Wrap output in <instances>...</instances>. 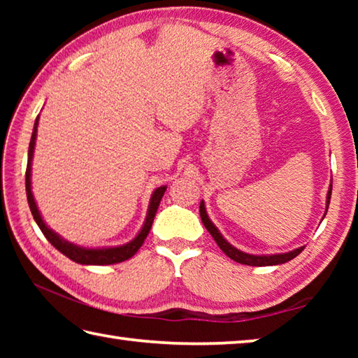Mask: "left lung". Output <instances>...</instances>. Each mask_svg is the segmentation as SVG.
<instances>
[{
  "label": "left lung",
  "instance_id": "obj_1",
  "mask_svg": "<svg viewBox=\"0 0 358 358\" xmlns=\"http://www.w3.org/2000/svg\"><path fill=\"white\" fill-rule=\"evenodd\" d=\"M330 197H331V185L329 187V192H327V208H325V215H327V210H329V203H330ZM201 217H202V222L205 229L208 230L211 237L215 238V241L217 243V246L221 248V251L229 256L232 260L238 264H243V265H252V266H268V265H280V264H286L289 260H292L294 257L299 256V254L303 251V248L305 246H300L296 248L294 251H289V252H282V254H265V256H256V254H248L237 250V248L232 246L229 243V241L222 237L220 230L215 226L213 222L207 215V208H205V203L203 201L201 202ZM324 215V216H325ZM324 220V217H322Z\"/></svg>",
  "mask_w": 358,
  "mask_h": 358
}]
</instances>
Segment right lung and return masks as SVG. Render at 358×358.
Returning a JSON list of instances; mask_svg holds the SVG:
<instances>
[{"label":"right lung","mask_w":358,"mask_h":358,"mask_svg":"<svg viewBox=\"0 0 358 358\" xmlns=\"http://www.w3.org/2000/svg\"><path fill=\"white\" fill-rule=\"evenodd\" d=\"M38 123H39V117L34 121L33 136H31V141H29L25 186H27V199H28L29 210H31V215L34 217L36 224H38L39 229L42 230V234L45 235V238L50 241V243L55 246L59 252H63L66 257H69L71 260H74V262L82 264V265H112V264H118V262H123V260L131 259L138 250H141V246L143 245L145 238H147V235L150 234L151 224H153L157 207H159L161 199H162V196H164L167 186L156 187L153 194H151L147 217H145L143 226L141 229V232L136 235V238H132L129 243L120 245V246H108V248H85L80 245L71 243V241L64 240L63 237H59L55 230H52L44 222V220H42L41 211L38 208V205H36L33 191H31V162H33V156H34L36 136H38Z\"/></svg>","instance_id":"obj_1"}]
</instances>
